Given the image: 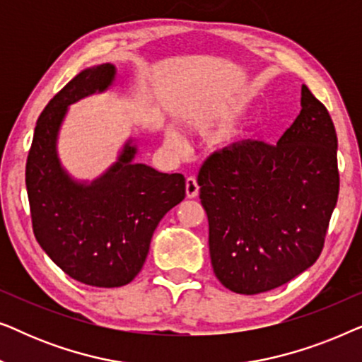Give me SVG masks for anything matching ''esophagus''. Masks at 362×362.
Returning <instances> with one entry per match:
<instances>
[{"label":"esophagus","instance_id":"1","mask_svg":"<svg viewBox=\"0 0 362 362\" xmlns=\"http://www.w3.org/2000/svg\"><path fill=\"white\" fill-rule=\"evenodd\" d=\"M197 192H199V185H197L194 176H189L186 180V196L192 199V197L197 196Z\"/></svg>","mask_w":362,"mask_h":362}]
</instances>
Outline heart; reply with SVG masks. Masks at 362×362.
I'll use <instances>...</instances> for the list:
<instances>
[{"label":"heart","mask_w":362,"mask_h":362,"mask_svg":"<svg viewBox=\"0 0 362 362\" xmlns=\"http://www.w3.org/2000/svg\"><path fill=\"white\" fill-rule=\"evenodd\" d=\"M168 141H170L171 145H181V138H180V135H177V133L173 132V130L168 132Z\"/></svg>","instance_id":"b5f03b06"}]
</instances>
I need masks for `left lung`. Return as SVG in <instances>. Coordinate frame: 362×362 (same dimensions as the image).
Returning <instances> with one entry per match:
<instances>
[{
	"instance_id": "obj_1",
	"label": "left lung",
	"mask_w": 362,
	"mask_h": 362,
	"mask_svg": "<svg viewBox=\"0 0 362 362\" xmlns=\"http://www.w3.org/2000/svg\"><path fill=\"white\" fill-rule=\"evenodd\" d=\"M329 112L301 87V112L276 145L247 140L202 163L197 185L217 280L240 295L286 284L318 260L339 194Z\"/></svg>"
}]
</instances>
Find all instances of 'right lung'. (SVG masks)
<instances>
[{
    "mask_svg": "<svg viewBox=\"0 0 362 362\" xmlns=\"http://www.w3.org/2000/svg\"><path fill=\"white\" fill-rule=\"evenodd\" d=\"M113 76L115 67L102 64L66 83L39 115L26 161L39 245L71 279L100 288L123 286L140 274L158 222L186 196L185 176L132 163L136 150L130 145L90 186L77 185L62 171L56 136L66 107L107 88Z\"/></svg>",
    "mask_w": 362,
    "mask_h": 362,
    "instance_id": "1",
    "label": "right lung"
}]
</instances>
